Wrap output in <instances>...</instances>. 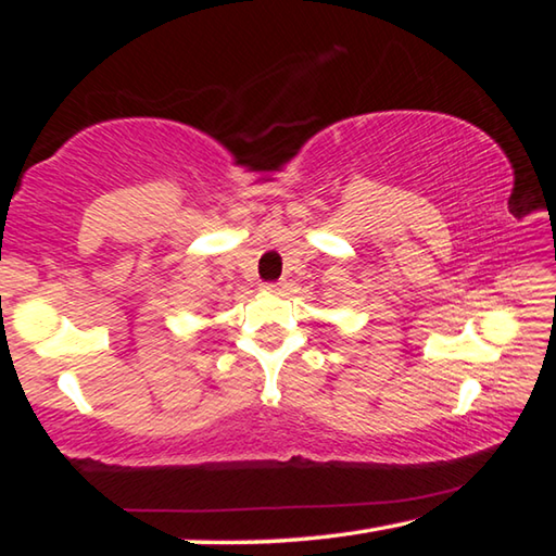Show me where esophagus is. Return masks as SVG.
Returning <instances> with one entry per match:
<instances>
[{"label":"esophagus","mask_w":556,"mask_h":556,"mask_svg":"<svg viewBox=\"0 0 556 556\" xmlns=\"http://www.w3.org/2000/svg\"><path fill=\"white\" fill-rule=\"evenodd\" d=\"M281 287H285V281H267V285H265V289H269V291H279Z\"/></svg>","instance_id":"34e87169"}]
</instances>
